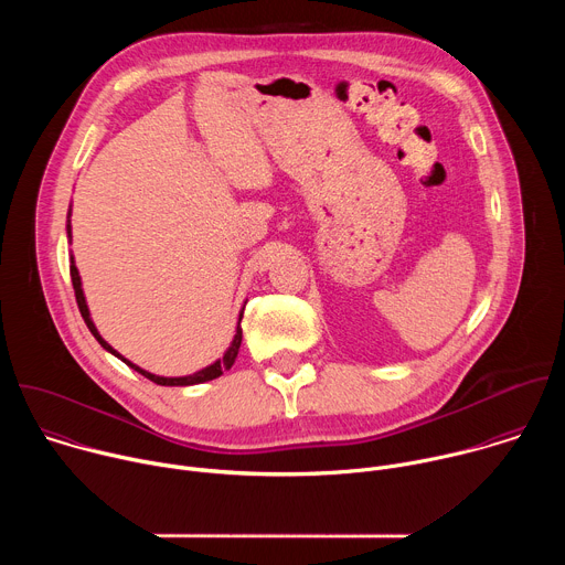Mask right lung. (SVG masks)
<instances>
[{
	"instance_id": "obj_1",
	"label": "right lung",
	"mask_w": 565,
	"mask_h": 565,
	"mask_svg": "<svg viewBox=\"0 0 565 565\" xmlns=\"http://www.w3.org/2000/svg\"><path fill=\"white\" fill-rule=\"evenodd\" d=\"M66 218H71V210H68V214H66ZM66 236H68V244H71V221H66ZM71 281H73V290H75V299H77V308H79V312H83V319H85V324L89 327V331H92V335L100 342V347L105 349V351H109L111 355H116L118 360H122L127 366H131L134 371H138L140 375H145L147 380H151V382H156V384H160V386H192V384H203V382H210V380H214V377H218V375H223L232 364H234V360H236V355H238V347H241V338H244V331H241V317H244V310L238 312V324H236V333H234V338H232V342H230V347H227V351L223 353V358H218L216 362H212L210 366H205V369H201V371H196V373H192V375H181V377H166V375H156V373H149V371H145V369H140V366H136L134 362H129L127 358H122L100 333H98V329H96V324H94V319H92V312H89V306H87V297H85V290H83V279H79V273H77V268H75V262H73V255H71ZM246 308V306H244Z\"/></svg>"
}]
</instances>
